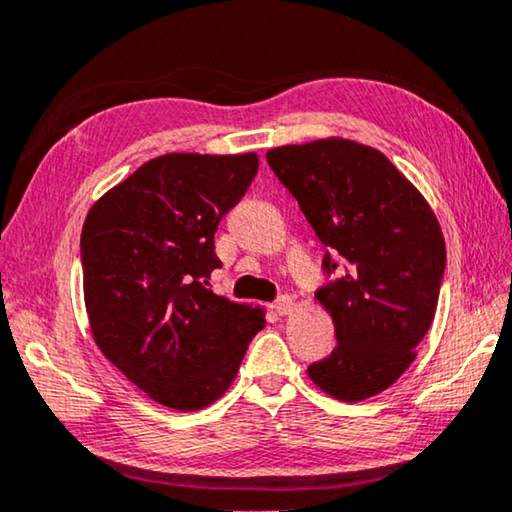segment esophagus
Returning <instances> with one entry per match:
<instances>
[{"label": "esophagus", "instance_id": "obj_1", "mask_svg": "<svg viewBox=\"0 0 512 512\" xmlns=\"http://www.w3.org/2000/svg\"><path fill=\"white\" fill-rule=\"evenodd\" d=\"M274 313H279V315H290L292 311H295V299L292 297H288V295H283V297H279L274 301Z\"/></svg>", "mask_w": 512, "mask_h": 512}]
</instances>
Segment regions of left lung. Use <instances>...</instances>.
I'll return each instance as SVG.
<instances>
[{
    "label": "left lung",
    "instance_id": "1",
    "mask_svg": "<svg viewBox=\"0 0 512 512\" xmlns=\"http://www.w3.org/2000/svg\"><path fill=\"white\" fill-rule=\"evenodd\" d=\"M267 163L326 247L315 297L333 317L338 345L308 376L342 401L379 395L431 329L447 265L440 224L413 183L358 142L276 147Z\"/></svg>",
    "mask_w": 512,
    "mask_h": 512
}]
</instances>
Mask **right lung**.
<instances>
[{
    "mask_svg": "<svg viewBox=\"0 0 512 512\" xmlns=\"http://www.w3.org/2000/svg\"><path fill=\"white\" fill-rule=\"evenodd\" d=\"M258 172L256 154H165L90 208L83 297L97 347L158 404L199 410L222 397L263 329L258 308L208 290L215 231Z\"/></svg>",
    "mask_w": 512,
    "mask_h": 512,
    "instance_id": "right-lung-1",
    "label": "right lung"
}]
</instances>
